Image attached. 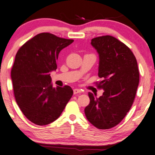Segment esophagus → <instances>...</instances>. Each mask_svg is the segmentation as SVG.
<instances>
[{
    "instance_id": "esophagus-1",
    "label": "esophagus",
    "mask_w": 155,
    "mask_h": 155,
    "mask_svg": "<svg viewBox=\"0 0 155 155\" xmlns=\"http://www.w3.org/2000/svg\"><path fill=\"white\" fill-rule=\"evenodd\" d=\"M74 94L76 95L77 94V93H81V89H78V88H75L74 89Z\"/></svg>"
}]
</instances>
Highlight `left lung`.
<instances>
[{
    "label": "left lung",
    "mask_w": 155,
    "mask_h": 155,
    "mask_svg": "<svg viewBox=\"0 0 155 155\" xmlns=\"http://www.w3.org/2000/svg\"><path fill=\"white\" fill-rule=\"evenodd\" d=\"M99 55L100 97L88 93L86 119L99 129H109L122 121L131 107L139 84L138 63L129 48L111 36L91 39Z\"/></svg>",
    "instance_id": "obj_1"
}]
</instances>
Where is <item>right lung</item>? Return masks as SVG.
<instances>
[{
  "mask_svg": "<svg viewBox=\"0 0 155 155\" xmlns=\"http://www.w3.org/2000/svg\"><path fill=\"white\" fill-rule=\"evenodd\" d=\"M73 42L41 33L17 51L11 71L13 91L19 107L32 123L43 126L55 121L72 96L70 86L53 87L50 73L56 70L60 52Z\"/></svg>",
  "mask_w": 155,
  "mask_h": 155,
  "instance_id": "1",
  "label": "right lung"
}]
</instances>
